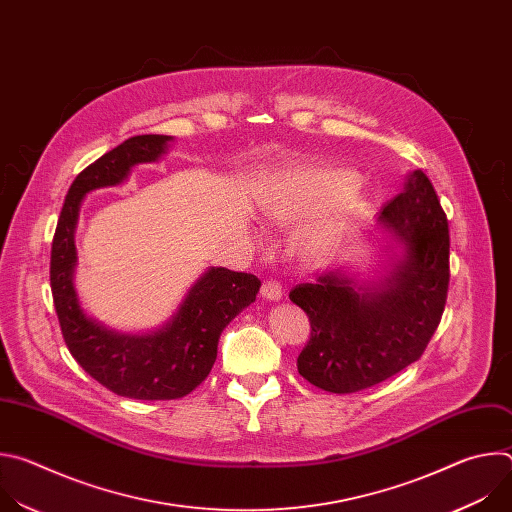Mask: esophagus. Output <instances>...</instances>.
Segmentation results:
<instances>
[{
  "instance_id": "1",
  "label": "esophagus",
  "mask_w": 512,
  "mask_h": 512,
  "mask_svg": "<svg viewBox=\"0 0 512 512\" xmlns=\"http://www.w3.org/2000/svg\"><path fill=\"white\" fill-rule=\"evenodd\" d=\"M261 296L265 300H281L283 296V289H281V283L277 279H265L263 285H261Z\"/></svg>"
}]
</instances>
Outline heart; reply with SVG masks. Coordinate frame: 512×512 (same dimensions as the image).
Returning a JSON list of instances; mask_svg holds the SVG:
<instances>
[{
	"label": "heart",
	"mask_w": 512,
	"mask_h": 512,
	"mask_svg": "<svg viewBox=\"0 0 512 512\" xmlns=\"http://www.w3.org/2000/svg\"><path fill=\"white\" fill-rule=\"evenodd\" d=\"M356 178L342 170H312L281 178L267 202V214L275 223L289 225L326 210L320 221L304 233L300 251L320 259L328 255L367 208V196L350 192Z\"/></svg>",
	"instance_id": "b5f03b06"
}]
</instances>
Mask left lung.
Listing matches in <instances>:
<instances>
[{
	"mask_svg": "<svg viewBox=\"0 0 512 512\" xmlns=\"http://www.w3.org/2000/svg\"><path fill=\"white\" fill-rule=\"evenodd\" d=\"M379 221L405 245L403 259L385 281L356 289L336 269L289 291L312 328L298 371L328 393H356L401 373L421 358L446 308L448 218L421 170L383 206Z\"/></svg>",
	"mask_w": 512,
	"mask_h": 512,
	"instance_id": "obj_1",
	"label": "left lung"
}]
</instances>
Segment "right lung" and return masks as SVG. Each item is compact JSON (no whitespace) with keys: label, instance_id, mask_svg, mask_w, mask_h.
Masks as SVG:
<instances>
[{"label":"right lung","instance_id":"1","mask_svg":"<svg viewBox=\"0 0 512 512\" xmlns=\"http://www.w3.org/2000/svg\"><path fill=\"white\" fill-rule=\"evenodd\" d=\"M172 137L135 135L87 166L70 184L50 251V287L62 338L81 367L115 395L168 401L192 393L210 373L227 324L255 302L261 281L225 267L208 269L166 328L148 336L107 330L81 310L72 273L75 229L87 192L121 184L135 164L156 162Z\"/></svg>","mask_w":512,"mask_h":512}]
</instances>
